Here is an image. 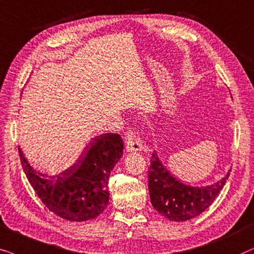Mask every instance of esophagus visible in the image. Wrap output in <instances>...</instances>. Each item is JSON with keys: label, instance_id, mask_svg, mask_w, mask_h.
I'll return each mask as SVG.
<instances>
[{"label": "esophagus", "instance_id": "34e87169", "mask_svg": "<svg viewBox=\"0 0 254 254\" xmlns=\"http://www.w3.org/2000/svg\"><path fill=\"white\" fill-rule=\"evenodd\" d=\"M124 140H125V146H127V152H133V151H140L143 148V143L141 139L137 136L136 132H133L132 130H127L124 133Z\"/></svg>", "mask_w": 254, "mask_h": 254}]
</instances>
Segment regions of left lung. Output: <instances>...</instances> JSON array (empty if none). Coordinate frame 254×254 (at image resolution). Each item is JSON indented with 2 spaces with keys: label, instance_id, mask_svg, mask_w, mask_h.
Masks as SVG:
<instances>
[{
  "label": "left lung",
  "instance_id": "1",
  "mask_svg": "<svg viewBox=\"0 0 254 254\" xmlns=\"http://www.w3.org/2000/svg\"><path fill=\"white\" fill-rule=\"evenodd\" d=\"M230 172L216 184L192 187L175 179L161 164L157 152H153L148 170L151 203L159 214L170 221H188L210 207L228 180Z\"/></svg>",
  "mask_w": 254,
  "mask_h": 254
}]
</instances>
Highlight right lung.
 Segmentation results:
<instances>
[{
  "label": "right lung",
  "instance_id": "obj_1",
  "mask_svg": "<svg viewBox=\"0 0 254 254\" xmlns=\"http://www.w3.org/2000/svg\"><path fill=\"white\" fill-rule=\"evenodd\" d=\"M118 133H103L88 143L75 164L58 175L43 174L31 167L21 148L19 158L33 190L50 211L67 221L95 218L109 203L110 172L123 155Z\"/></svg>",
  "mask_w": 254,
  "mask_h": 254
}]
</instances>
